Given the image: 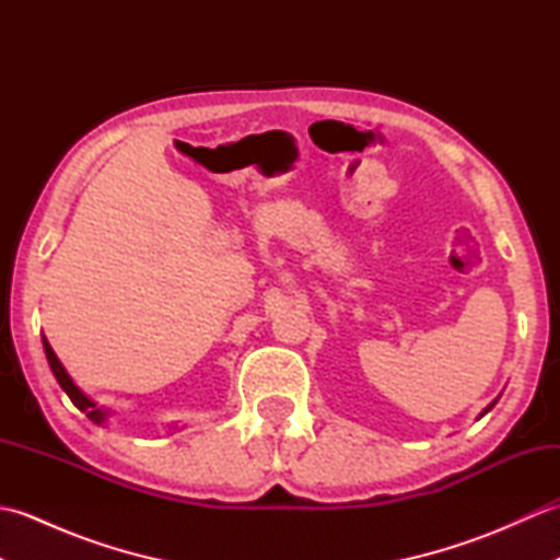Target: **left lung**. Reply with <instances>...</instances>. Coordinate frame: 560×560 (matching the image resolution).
Here are the masks:
<instances>
[{"label":"left lung","instance_id":"obj_1","mask_svg":"<svg viewBox=\"0 0 560 560\" xmlns=\"http://www.w3.org/2000/svg\"><path fill=\"white\" fill-rule=\"evenodd\" d=\"M495 401H498V399H493V401H491V404H489V407H486V409H483V411H481V416H486V413H489V411H491V409H493V407H495ZM481 416H479V419H481Z\"/></svg>","mask_w":560,"mask_h":560}]
</instances>
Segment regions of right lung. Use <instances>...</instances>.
<instances>
[{
  "label": "right lung",
  "instance_id": "1",
  "mask_svg": "<svg viewBox=\"0 0 560 560\" xmlns=\"http://www.w3.org/2000/svg\"><path fill=\"white\" fill-rule=\"evenodd\" d=\"M43 347H45V355H47V363H50V371L55 373V377H57V383H59V387H62L65 392H67V397L71 399V404H74V407L79 409V411H83L89 416V419L93 421V423H105V419H108V411L105 409H101L96 401L93 399H89L86 395H83V392L74 385V380L69 377V373L65 371V365L59 363V359H57V353L52 351V347L50 343H47V339L43 337Z\"/></svg>",
  "mask_w": 560,
  "mask_h": 560
}]
</instances>
